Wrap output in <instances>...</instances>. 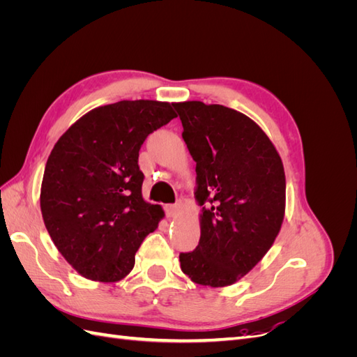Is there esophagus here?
<instances>
[{"mask_svg":"<svg viewBox=\"0 0 357 357\" xmlns=\"http://www.w3.org/2000/svg\"><path fill=\"white\" fill-rule=\"evenodd\" d=\"M181 210V204L176 202V204H168L165 205V211L169 215V218H176V215L180 213Z\"/></svg>","mask_w":357,"mask_h":357,"instance_id":"34e87169","label":"esophagus"}]
</instances>
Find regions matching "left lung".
<instances>
[{
	"instance_id": "left-lung-1",
	"label": "left lung",
	"mask_w": 357,
	"mask_h": 357,
	"mask_svg": "<svg viewBox=\"0 0 357 357\" xmlns=\"http://www.w3.org/2000/svg\"><path fill=\"white\" fill-rule=\"evenodd\" d=\"M197 162L201 238L180 253L181 271L202 286L234 284L261 261L282 228L283 162L250 117L201 101L172 104Z\"/></svg>"
}]
</instances>
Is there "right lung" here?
Returning a JSON list of instances; mask_svg holds the SVG:
<instances>
[{
	"instance_id": "add662e5",
	"label": "right lung",
	"mask_w": 357,
	"mask_h": 357,
	"mask_svg": "<svg viewBox=\"0 0 357 357\" xmlns=\"http://www.w3.org/2000/svg\"><path fill=\"white\" fill-rule=\"evenodd\" d=\"M177 117L168 102L119 101L80 117L53 147L40 207L50 238L83 277L113 283L164 218L143 199L138 152L149 134Z\"/></svg>"
}]
</instances>
